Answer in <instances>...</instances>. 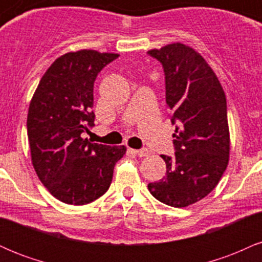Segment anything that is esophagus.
Wrapping results in <instances>:
<instances>
[{"mask_svg":"<svg viewBox=\"0 0 262 262\" xmlns=\"http://www.w3.org/2000/svg\"><path fill=\"white\" fill-rule=\"evenodd\" d=\"M132 151L134 152V154H137L138 156H148V154H149V150L146 149V148H143V149H139V150H133V149H130Z\"/></svg>","mask_w":262,"mask_h":262,"instance_id":"34e87169","label":"esophagus"}]
</instances>
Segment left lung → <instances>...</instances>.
Segmentation results:
<instances>
[{
  "mask_svg": "<svg viewBox=\"0 0 262 262\" xmlns=\"http://www.w3.org/2000/svg\"><path fill=\"white\" fill-rule=\"evenodd\" d=\"M165 74L166 103L175 155H161L166 176L148 185L150 193L167 206L187 207L218 185L229 161L227 100L218 77L192 48L175 43L148 52Z\"/></svg>",
  "mask_w": 262,
  "mask_h": 262,
  "instance_id": "obj_1",
  "label": "left lung"
}]
</instances>
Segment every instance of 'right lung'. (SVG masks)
<instances>
[{
  "mask_svg": "<svg viewBox=\"0 0 262 262\" xmlns=\"http://www.w3.org/2000/svg\"><path fill=\"white\" fill-rule=\"evenodd\" d=\"M118 54L80 50L60 56L35 90L28 117L32 162L56 200L82 206L110 188L124 146L91 143L83 133L95 127L93 83Z\"/></svg>",
  "mask_w": 262,
  "mask_h": 262,
  "instance_id": "obj_1",
  "label": "right lung"
}]
</instances>
